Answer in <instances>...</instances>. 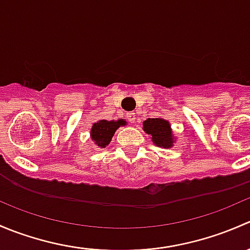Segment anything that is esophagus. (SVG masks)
Here are the masks:
<instances>
[{"label": "esophagus", "instance_id": "34e87169", "mask_svg": "<svg viewBox=\"0 0 250 250\" xmlns=\"http://www.w3.org/2000/svg\"><path fill=\"white\" fill-rule=\"evenodd\" d=\"M127 118L129 123H135V113H128Z\"/></svg>", "mask_w": 250, "mask_h": 250}]
</instances>
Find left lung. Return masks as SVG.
<instances>
[{
  "label": "left lung",
  "mask_w": 250,
  "mask_h": 250,
  "mask_svg": "<svg viewBox=\"0 0 250 250\" xmlns=\"http://www.w3.org/2000/svg\"><path fill=\"white\" fill-rule=\"evenodd\" d=\"M144 128L147 134L151 135L155 145L160 147H172L174 140L172 128L168 121L163 118H147L143 123Z\"/></svg>",
  "instance_id": "obj_1"
}]
</instances>
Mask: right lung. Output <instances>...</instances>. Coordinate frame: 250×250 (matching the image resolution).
I'll return each mask as SVG.
<instances>
[{"label": "right lung", "instance_id": "add662e5", "mask_svg": "<svg viewBox=\"0 0 250 250\" xmlns=\"http://www.w3.org/2000/svg\"><path fill=\"white\" fill-rule=\"evenodd\" d=\"M127 125V122L123 120H100L93 125L92 129H90V137H92V140L94 141L95 145H98L99 147H105V146H107L110 144V141L112 139L116 130H117L121 125Z\"/></svg>", "mask_w": 250, "mask_h": 250}]
</instances>
